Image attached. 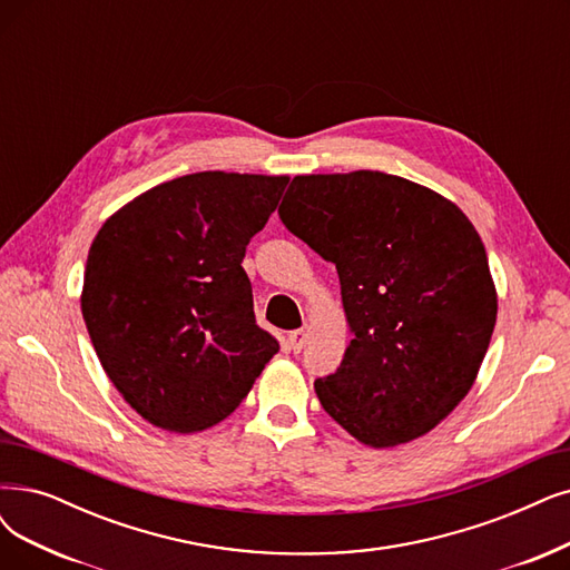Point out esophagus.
I'll return each instance as SVG.
<instances>
[{
    "mask_svg": "<svg viewBox=\"0 0 570 570\" xmlns=\"http://www.w3.org/2000/svg\"><path fill=\"white\" fill-rule=\"evenodd\" d=\"M287 341H289V348H292L294 353H299V351L304 348V344H306V330H294V332H289V334H287Z\"/></svg>",
    "mask_w": 570,
    "mask_h": 570,
    "instance_id": "1",
    "label": "esophagus"
}]
</instances>
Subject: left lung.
<instances>
[{
    "instance_id": "obj_1",
    "label": "left lung",
    "mask_w": 570,
    "mask_h": 570,
    "mask_svg": "<svg viewBox=\"0 0 570 570\" xmlns=\"http://www.w3.org/2000/svg\"><path fill=\"white\" fill-rule=\"evenodd\" d=\"M278 215L336 266L353 332L315 379L323 409L376 449L425 435L468 395L493 334L480 234L451 200L379 170L294 177Z\"/></svg>"
}]
</instances>
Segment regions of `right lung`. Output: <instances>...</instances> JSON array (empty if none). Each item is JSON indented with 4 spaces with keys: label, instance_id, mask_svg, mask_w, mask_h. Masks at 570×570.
<instances>
[{
    "label": "right lung",
    "instance_id": "obj_1",
    "mask_svg": "<svg viewBox=\"0 0 570 570\" xmlns=\"http://www.w3.org/2000/svg\"><path fill=\"white\" fill-rule=\"evenodd\" d=\"M287 177L194 173L111 215L90 245L81 313L109 381L145 421L198 432L229 416L278 341L240 266Z\"/></svg>",
    "mask_w": 570,
    "mask_h": 570
}]
</instances>
